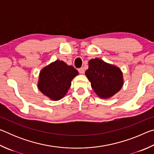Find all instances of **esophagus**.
I'll return each instance as SVG.
<instances>
[{"label": "esophagus", "mask_w": 154, "mask_h": 154, "mask_svg": "<svg viewBox=\"0 0 154 154\" xmlns=\"http://www.w3.org/2000/svg\"><path fill=\"white\" fill-rule=\"evenodd\" d=\"M78 71H79V72L80 74H83L84 73V69H83V68H80V69H79V70H78Z\"/></svg>", "instance_id": "34e87169"}]
</instances>
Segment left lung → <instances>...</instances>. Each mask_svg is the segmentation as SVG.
<instances>
[{
  "mask_svg": "<svg viewBox=\"0 0 154 154\" xmlns=\"http://www.w3.org/2000/svg\"><path fill=\"white\" fill-rule=\"evenodd\" d=\"M85 74L91 83V87L101 98L112 97L124 84L120 69L99 58L89 60L88 69Z\"/></svg>",
  "mask_w": 154,
  "mask_h": 154,
  "instance_id": "left-lung-1",
  "label": "left lung"
}]
</instances>
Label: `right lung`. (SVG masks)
Returning a JSON list of instances; mask_svg holds the SVG:
<instances>
[{
  "label": "right lung",
  "mask_w": 154,
  "mask_h": 154,
  "mask_svg": "<svg viewBox=\"0 0 154 154\" xmlns=\"http://www.w3.org/2000/svg\"><path fill=\"white\" fill-rule=\"evenodd\" d=\"M78 74L73 66L57 60L41 69L37 87L51 100H60L66 94L72 79Z\"/></svg>",
  "instance_id": "right-lung-1"
}]
</instances>
